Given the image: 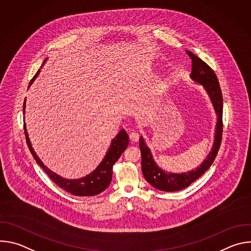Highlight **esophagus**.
<instances>
[{
	"instance_id": "obj_1",
	"label": "esophagus",
	"mask_w": 251,
	"mask_h": 251,
	"mask_svg": "<svg viewBox=\"0 0 251 251\" xmlns=\"http://www.w3.org/2000/svg\"><path fill=\"white\" fill-rule=\"evenodd\" d=\"M129 137H130V140H131V142L135 143V142H137V141L139 140V138H140V135H139L137 132H132V133H130Z\"/></svg>"
}]
</instances>
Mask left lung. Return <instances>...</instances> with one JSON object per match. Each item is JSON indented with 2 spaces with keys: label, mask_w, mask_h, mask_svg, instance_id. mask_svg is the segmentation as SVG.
I'll use <instances>...</instances> for the list:
<instances>
[{
  "label": "left lung",
  "mask_w": 251,
  "mask_h": 251,
  "mask_svg": "<svg viewBox=\"0 0 251 251\" xmlns=\"http://www.w3.org/2000/svg\"><path fill=\"white\" fill-rule=\"evenodd\" d=\"M189 56L192 58V74L191 78L196 82L201 84L208 94L213 108L218 115V123L214 134V142L212 148L206 157V159L201 164L199 168L188 173L172 174L162 170L155 163L151 151L146 145V143L140 137V150L142 155V172L146 181L154 188L164 192H176L189 187L197 178H199L213 163L221 147L223 137V94L219 79L214 71L200 57L186 50Z\"/></svg>",
  "instance_id": "8db88e82"
}]
</instances>
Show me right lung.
Masks as SVG:
<instances>
[{"mask_svg":"<svg viewBox=\"0 0 251 251\" xmlns=\"http://www.w3.org/2000/svg\"><path fill=\"white\" fill-rule=\"evenodd\" d=\"M47 61V59L44 61ZM43 64V65H44ZM41 66V68L43 67ZM41 69L38 70V73L35 74V75L32 77L28 85H31V83L34 81L35 77H37L40 74ZM25 100L24 101V113H25ZM24 129H25V140H26V144L28 146V149L34 158V160L37 161L39 166L44 169V171L49 175V176L51 178V180L61 189L66 191L67 193L74 195V196H79V197H90V196H95L106 190V188L108 187L111 183L112 180V168L113 165L117 162L119 157L122 155V153L126 150L128 143H129V137L128 134L124 129H122L117 136L112 140L110 148L107 151L103 161L98 165V167L89 175L86 176H83L81 178H77V180H68V178H63L60 176L56 175L55 173L51 172L49 170L43 162L39 159V157L35 154L33 151L31 144L29 142L27 132L25 129V123L24 124Z\"/></svg>","mask_w":251,"mask_h":251,"instance_id":"obj_1","label":"right lung"}]
</instances>
